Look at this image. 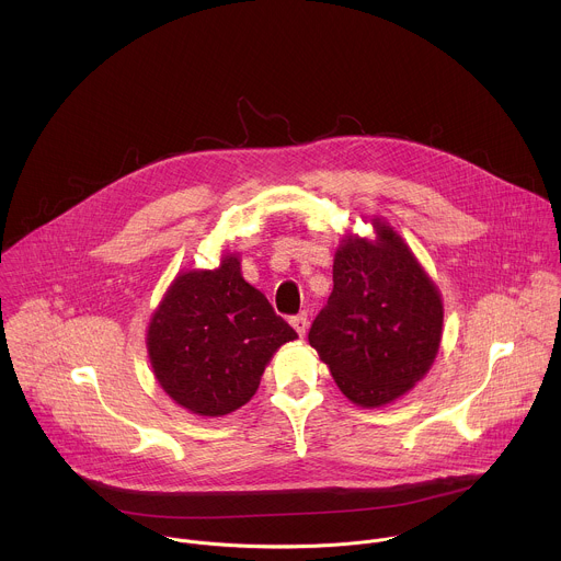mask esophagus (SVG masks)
Here are the masks:
<instances>
[{"mask_svg": "<svg viewBox=\"0 0 561 561\" xmlns=\"http://www.w3.org/2000/svg\"><path fill=\"white\" fill-rule=\"evenodd\" d=\"M290 325L295 328V332H297L299 336H306V330H308V314L301 312V314L293 317V319H290Z\"/></svg>", "mask_w": 561, "mask_h": 561, "instance_id": "esophagus-1", "label": "esophagus"}]
</instances>
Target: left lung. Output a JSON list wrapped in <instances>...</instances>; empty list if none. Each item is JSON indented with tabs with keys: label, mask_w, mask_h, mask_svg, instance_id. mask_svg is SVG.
Wrapping results in <instances>:
<instances>
[{
	"label": "left lung",
	"mask_w": 561,
	"mask_h": 561,
	"mask_svg": "<svg viewBox=\"0 0 561 561\" xmlns=\"http://www.w3.org/2000/svg\"><path fill=\"white\" fill-rule=\"evenodd\" d=\"M371 242L345 236L334 288L308 341L358 407H385L420 382L442 343L444 304L407 242L380 218Z\"/></svg>",
	"instance_id": "left-lung-1"
}]
</instances>
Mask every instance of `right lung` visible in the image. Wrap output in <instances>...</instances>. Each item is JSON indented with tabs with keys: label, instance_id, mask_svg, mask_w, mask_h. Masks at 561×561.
<instances>
[{
	"label": "right lung",
	"instance_id": "right-lung-1",
	"mask_svg": "<svg viewBox=\"0 0 561 561\" xmlns=\"http://www.w3.org/2000/svg\"><path fill=\"white\" fill-rule=\"evenodd\" d=\"M295 339L229 253L214 271L174 277L150 319L146 345L157 382L179 407L220 417L255 396L273 354Z\"/></svg>",
	"mask_w": 561,
	"mask_h": 561
}]
</instances>
